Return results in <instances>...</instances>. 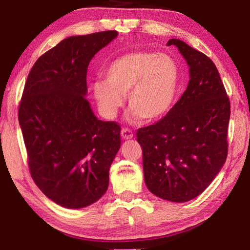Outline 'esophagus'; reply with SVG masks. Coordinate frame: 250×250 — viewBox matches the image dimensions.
I'll use <instances>...</instances> for the list:
<instances>
[{"label":"esophagus","mask_w":250,"mask_h":250,"mask_svg":"<svg viewBox=\"0 0 250 250\" xmlns=\"http://www.w3.org/2000/svg\"><path fill=\"white\" fill-rule=\"evenodd\" d=\"M121 136H122V139H125V140H130L133 137V133H132V131L130 129L124 128L121 130Z\"/></svg>","instance_id":"34e87169"}]
</instances>
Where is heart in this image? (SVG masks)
<instances>
[{
    "label": "heart",
    "instance_id": "b5f03b06",
    "mask_svg": "<svg viewBox=\"0 0 250 250\" xmlns=\"http://www.w3.org/2000/svg\"><path fill=\"white\" fill-rule=\"evenodd\" d=\"M104 78L92 84V92L104 117L114 118L125 103L134 120L155 121L166 116L180 88V68L166 52L136 50L116 58L104 70Z\"/></svg>",
    "mask_w": 250,
    "mask_h": 250
}]
</instances>
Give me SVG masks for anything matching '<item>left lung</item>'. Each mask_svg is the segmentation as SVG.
<instances>
[{
  "instance_id": "left-lung-1",
  "label": "left lung",
  "mask_w": 250,
  "mask_h": 250,
  "mask_svg": "<svg viewBox=\"0 0 250 250\" xmlns=\"http://www.w3.org/2000/svg\"><path fill=\"white\" fill-rule=\"evenodd\" d=\"M189 65L190 81L171 110L137 130L147 188L158 198L183 203L213 182L228 155L230 101L214 62L172 39Z\"/></svg>"
}]
</instances>
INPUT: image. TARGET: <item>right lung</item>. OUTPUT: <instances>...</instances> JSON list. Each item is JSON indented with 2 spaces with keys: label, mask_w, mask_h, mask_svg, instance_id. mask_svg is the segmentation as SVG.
<instances>
[{
  "label": "right lung",
  "mask_w": 250,
  "mask_h": 250,
  "mask_svg": "<svg viewBox=\"0 0 250 250\" xmlns=\"http://www.w3.org/2000/svg\"><path fill=\"white\" fill-rule=\"evenodd\" d=\"M117 35L67 37L36 60L24 84L18 119L31 176L66 208L91 205L106 192L120 148V125L99 120L84 98L89 62Z\"/></svg>",
  "instance_id": "add662e5"
}]
</instances>
